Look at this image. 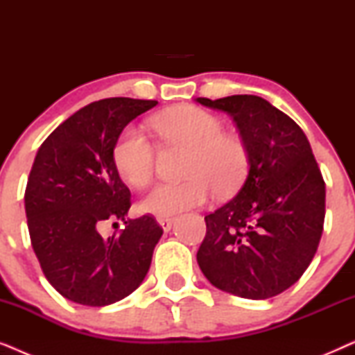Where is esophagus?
Here are the masks:
<instances>
[{"label": "esophagus", "mask_w": 355, "mask_h": 355, "mask_svg": "<svg viewBox=\"0 0 355 355\" xmlns=\"http://www.w3.org/2000/svg\"><path fill=\"white\" fill-rule=\"evenodd\" d=\"M173 218H169V216H159L158 218V225L163 227V231H169L171 230V226H173Z\"/></svg>", "instance_id": "1"}]
</instances>
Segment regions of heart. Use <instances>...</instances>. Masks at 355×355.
<instances>
[{
    "label": "heart",
    "mask_w": 355,
    "mask_h": 355,
    "mask_svg": "<svg viewBox=\"0 0 355 355\" xmlns=\"http://www.w3.org/2000/svg\"><path fill=\"white\" fill-rule=\"evenodd\" d=\"M153 129L164 142L189 150L182 184H159L139 203L140 211L169 216L200 207L215 191L218 196L234 192L247 173L244 144L225 134L223 121L197 106H178L153 119ZM119 176L134 187H144L155 173V147L142 130L125 128L113 148Z\"/></svg>",
    "instance_id": "obj_1"
}]
</instances>
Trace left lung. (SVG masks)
I'll return each mask as SVG.
<instances>
[{"instance_id":"left-lung-1","label":"left lung","mask_w":355,"mask_h":355,"mask_svg":"<svg viewBox=\"0 0 355 355\" xmlns=\"http://www.w3.org/2000/svg\"><path fill=\"white\" fill-rule=\"evenodd\" d=\"M197 101L234 119L249 159L241 191L205 216L198 266L225 293L270 299L299 281L318 249L322 171L304 130L261 96Z\"/></svg>"}]
</instances>
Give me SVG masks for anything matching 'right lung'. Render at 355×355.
Wrapping results in <instances>:
<instances>
[{
  "label": "right lung",
  "instance_id": "add662e5",
  "mask_svg": "<svg viewBox=\"0 0 355 355\" xmlns=\"http://www.w3.org/2000/svg\"><path fill=\"white\" fill-rule=\"evenodd\" d=\"M157 105L125 96L94 101L38 148L24 196L28 234L43 275L72 302H118L142 284L152 263L163 230L152 215L125 218L130 191L113 148L125 125ZM106 219L126 227L105 240L98 230Z\"/></svg>",
  "mask_w": 355,
  "mask_h": 355
}]
</instances>
